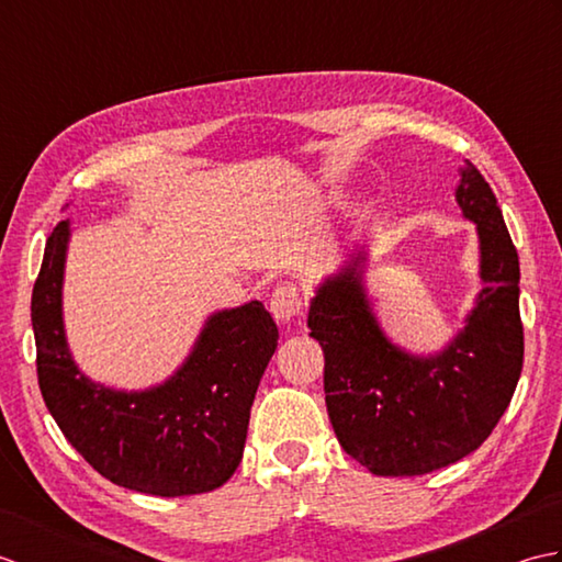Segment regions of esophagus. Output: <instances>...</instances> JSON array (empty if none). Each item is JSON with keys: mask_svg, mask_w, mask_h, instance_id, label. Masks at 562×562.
<instances>
[{"mask_svg": "<svg viewBox=\"0 0 562 562\" xmlns=\"http://www.w3.org/2000/svg\"><path fill=\"white\" fill-rule=\"evenodd\" d=\"M270 312L274 321L280 324H290V321L302 312V296L294 284H280L270 296Z\"/></svg>", "mask_w": 562, "mask_h": 562, "instance_id": "34e87169", "label": "esophagus"}]
</instances>
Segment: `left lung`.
Wrapping results in <instances>:
<instances>
[{
	"label": "left lung",
	"instance_id": "8db88e82",
	"mask_svg": "<svg viewBox=\"0 0 562 562\" xmlns=\"http://www.w3.org/2000/svg\"><path fill=\"white\" fill-rule=\"evenodd\" d=\"M457 202L475 222L485 288L445 350L393 345L367 300L364 250L318 284L308 328L324 348V391L340 447L374 475H423L469 457L491 437L524 362L519 256L481 171L465 161Z\"/></svg>",
	"mask_w": 562,
	"mask_h": 562
}]
</instances>
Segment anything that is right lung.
Returning a JSON list of instances; mask_svg holds the SVG:
<instances>
[{"label": "right lung", "instance_id": "add662e5", "mask_svg": "<svg viewBox=\"0 0 562 562\" xmlns=\"http://www.w3.org/2000/svg\"><path fill=\"white\" fill-rule=\"evenodd\" d=\"M69 220L47 236L33 284L35 364L47 411L103 479L159 497L210 493L241 463L250 405L278 348L260 302L212 314L193 352L159 386L115 391L79 372L63 324Z\"/></svg>", "mask_w": 562, "mask_h": 562}]
</instances>
